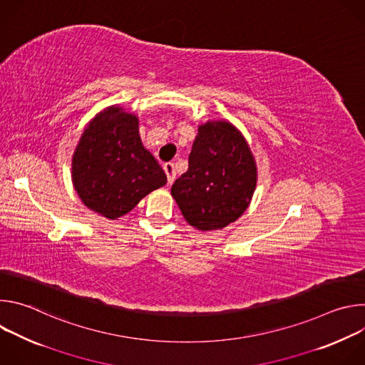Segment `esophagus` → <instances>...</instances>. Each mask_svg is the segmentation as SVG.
<instances>
[{"instance_id": "esophagus-1", "label": "esophagus", "mask_w": 365, "mask_h": 365, "mask_svg": "<svg viewBox=\"0 0 365 365\" xmlns=\"http://www.w3.org/2000/svg\"><path fill=\"white\" fill-rule=\"evenodd\" d=\"M163 169H165V173H166V176H168V182L172 185L173 180H175V176H176L175 165H173V163H166Z\"/></svg>"}]
</instances>
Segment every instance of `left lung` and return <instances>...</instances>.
Instances as JSON below:
<instances>
[{"mask_svg": "<svg viewBox=\"0 0 365 365\" xmlns=\"http://www.w3.org/2000/svg\"><path fill=\"white\" fill-rule=\"evenodd\" d=\"M257 183L252 153L242 134L227 121L197 128L189 168L172 186V196L189 225L222 230L248 207Z\"/></svg>", "mask_w": 365, "mask_h": 365, "instance_id": "left-lung-1", "label": "left lung"}]
</instances>
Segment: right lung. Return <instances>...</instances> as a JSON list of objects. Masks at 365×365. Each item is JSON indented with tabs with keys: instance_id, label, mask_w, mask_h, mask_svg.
<instances>
[{
	"instance_id": "add662e5",
	"label": "right lung",
	"mask_w": 365,
	"mask_h": 365,
	"mask_svg": "<svg viewBox=\"0 0 365 365\" xmlns=\"http://www.w3.org/2000/svg\"><path fill=\"white\" fill-rule=\"evenodd\" d=\"M72 180L91 211L117 220L168 178L141 143L138 118L113 106L83 130L72 158Z\"/></svg>"
}]
</instances>
